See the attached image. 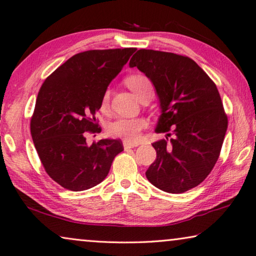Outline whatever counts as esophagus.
I'll return each instance as SVG.
<instances>
[{"instance_id": "obj_1", "label": "esophagus", "mask_w": 256, "mask_h": 256, "mask_svg": "<svg viewBox=\"0 0 256 256\" xmlns=\"http://www.w3.org/2000/svg\"><path fill=\"white\" fill-rule=\"evenodd\" d=\"M140 143H133V142H128V140H124L123 142V146L125 150L128 148H136V146H138Z\"/></svg>"}]
</instances>
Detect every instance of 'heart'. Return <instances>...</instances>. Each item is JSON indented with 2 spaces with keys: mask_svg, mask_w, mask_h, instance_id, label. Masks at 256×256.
I'll use <instances>...</instances> for the list:
<instances>
[{
  "mask_svg": "<svg viewBox=\"0 0 256 256\" xmlns=\"http://www.w3.org/2000/svg\"><path fill=\"white\" fill-rule=\"evenodd\" d=\"M128 86L138 99L148 94H154L152 81L144 74H131L125 80ZM110 90L106 89L102 96V106H106L110 100ZM148 126V121L143 118H118L108 124L106 132L111 138H122L128 142H135L140 138V132Z\"/></svg>",
  "mask_w": 256,
  "mask_h": 256,
  "instance_id": "b5f03b06",
  "label": "heart"
}]
</instances>
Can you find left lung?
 I'll return each mask as SVG.
<instances>
[{
    "label": "left lung",
    "mask_w": 256,
    "mask_h": 256,
    "mask_svg": "<svg viewBox=\"0 0 256 256\" xmlns=\"http://www.w3.org/2000/svg\"><path fill=\"white\" fill-rule=\"evenodd\" d=\"M130 67L152 80L162 108L156 132L172 136L152 144L156 160L146 177L170 194L197 187L218 160L228 128L216 84L192 58L172 52L138 50Z\"/></svg>",
    "instance_id": "obj_1"
}]
</instances>
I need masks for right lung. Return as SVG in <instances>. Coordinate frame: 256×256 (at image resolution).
<instances>
[{
    "label": "right lung",
    "instance_id": "add662e5",
    "mask_svg": "<svg viewBox=\"0 0 256 256\" xmlns=\"http://www.w3.org/2000/svg\"><path fill=\"white\" fill-rule=\"evenodd\" d=\"M136 48L76 54L48 76L38 92L30 134L42 167L54 182L72 192L96 186L123 150L120 140L88 145L86 133H99L96 112L108 84Z\"/></svg>",
    "mask_w": 256,
    "mask_h": 256
}]
</instances>
